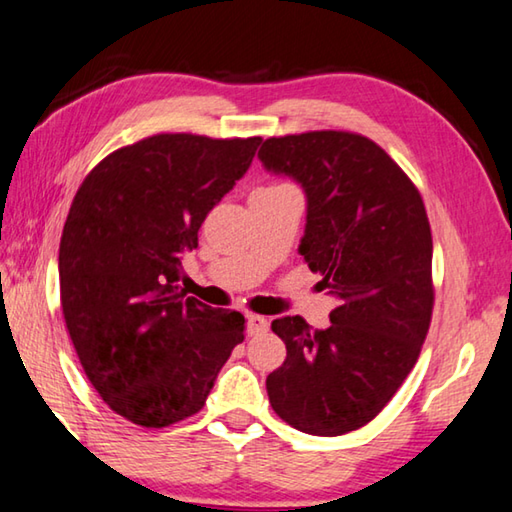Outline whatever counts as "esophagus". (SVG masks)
Segmentation results:
<instances>
[{
    "mask_svg": "<svg viewBox=\"0 0 512 512\" xmlns=\"http://www.w3.org/2000/svg\"><path fill=\"white\" fill-rule=\"evenodd\" d=\"M247 324H249V333L251 335L267 333V328H270V321H267V317H261V315H249L247 317Z\"/></svg>",
    "mask_w": 512,
    "mask_h": 512,
    "instance_id": "1",
    "label": "esophagus"
}]
</instances>
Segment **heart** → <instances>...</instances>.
Instances as JSON below:
<instances>
[{
	"instance_id": "heart-1",
	"label": "heart",
	"mask_w": 512,
	"mask_h": 512,
	"mask_svg": "<svg viewBox=\"0 0 512 512\" xmlns=\"http://www.w3.org/2000/svg\"><path fill=\"white\" fill-rule=\"evenodd\" d=\"M265 188H285V184H274V186H265Z\"/></svg>"
}]
</instances>
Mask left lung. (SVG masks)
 <instances>
[{
    "instance_id": "1",
    "label": "left lung",
    "mask_w": 512,
    "mask_h": 512,
    "mask_svg": "<svg viewBox=\"0 0 512 512\" xmlns=\"http://www.w3.org/2000/svg\"><path fill=\"white\" fill-rule=\"evenodd\" d=\"M258 159L308 200L299 254L337 299L326 330L272 321L288 357L267 375L285 423L342 436L380 414L420 355L432 321V231L423 197L378 143L321 130L267 139Z\"/></svg>"
}]
</instances>
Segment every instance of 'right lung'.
Wrapping results in <instances>:
<instances>
[{
	"mask_svg": "<svg viewBox=\"0 0 512 512\" xmlns=\"http://www.w3.org/2000/svg\"><path fill=\"white\" fill-rule=\"evenodd\" d=\"M261 137L155 134L80 184L62 229V315L83 371L116 414L168 427L204 407L245 317L179 290L182 256L247 173Z\"/></svg>",
	"mask_w": 512,
	"mask_h": 512,
	"instance_id": "obj_1",
	"label": "right lung"
}]
</instances>
